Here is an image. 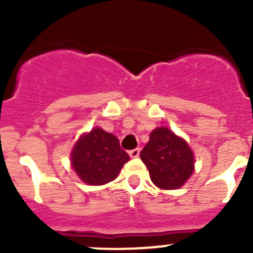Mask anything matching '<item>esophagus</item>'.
Returning a JSON list of instances; mask_svg holds the SVG:
<instances>
[{
    "instance_id": "esophagus-1",
    "label": "esophagus",
    "mask_w": 253,
    "mask_h": 253,
    "mask_svg": "<svg viewBox=\"0 0 253 253\" xmlns=\"http://www.w3.org/2000/svg\"><path fill=\"white\" fill-rule=\"evenodd\" d=\"M139 152H141V149H139V148H136V149L129 150V157H131V158H137L139 155Z\"/></svg>"
}]
</instances>
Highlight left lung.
<instances>
[{"mask_svg": "<svg viewBox=\"0 0 253 253\" xmlns=\"http://www.w3.org/2000/svg\"><path fill=\"white\" fill-rule=\"evenodd\" d=\"M150 180L163 190L181 187L195 170V157L185 139L168 127H158L141 152Z\"/></svg>", "mask_w": 253, "mask_h": 253, "instance_id": "1", "label": "left lung"}]
</instances>
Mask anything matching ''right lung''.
<instances>
[{
    "label": "right lung",
    "instance_id": "add662e5",
    "mask_svg": "<svg viewBox=\"0 0 253 253\" xmlns=\"http://www.w3.org/2000/svg\"><path fill=\"white\" fill-rule=\"evenodd\" d=\"M129 155L114 134L93 128L79 137L71 153V164L83 182L93 186L115 180Z\"/></svg>",
    "mask_w": 253,
    "mask_h": 253
}]
</instances>
